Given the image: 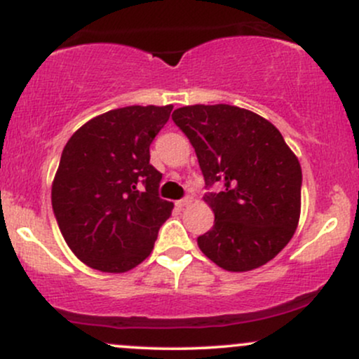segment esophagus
<instances>
[{"instance_id":"34e87169","label":"esophagus","mask_w":359,"mask_h":359,"mask_svg":"<svg viewBox=\"0 0 359 359\" xmlns=\"http://www.w3.org/2000/svg\"><path fill=\"white\" fill-rule=\"evenodd\" d=\"M191 203H192V199H191V197L187 196V197H184V199L177 201L175 205H177V208H179V209H182V208H185V205H189Z\"/></svg>"}]
</instances>
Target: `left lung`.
<instances>
[{"label":"left lung","mask_w":359,"mask_h":359,"mask_svg":"<svg viewBox=\"0 0 359 359\" xmlns=\"http://www.w3.org/2000/svg\"><path fill=\"white\" fill-rule=\"evenodd\" d=\"M172 119L196 150L214 226L197 238L228 271L265 265L294 236L302 170L282 133L265 118L229 104L184 106ZM212 184H221L219 193Z\"/></svg>","instance_id":"1"}]
</instances>
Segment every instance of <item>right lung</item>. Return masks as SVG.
Listing matches in <instances>:
<instances>
[{
  "instance_id": "add662e5",
  "label": "right lung",
  "mask_w": 359,
  "mask_h": 359,
  "mask_svg": "<svg viewBox=\"0 0 359 359\" xmlns=\"http://www.w3.org/2000/svg\"><path fill=\"white\" fill-rule=\"evenodd\" d=\"M174 106H126L93 118L62 151L52 209L82 263L123 273L154 250L174 204L158 196L150 145Z\"/></svg>"
}]
</instances>
